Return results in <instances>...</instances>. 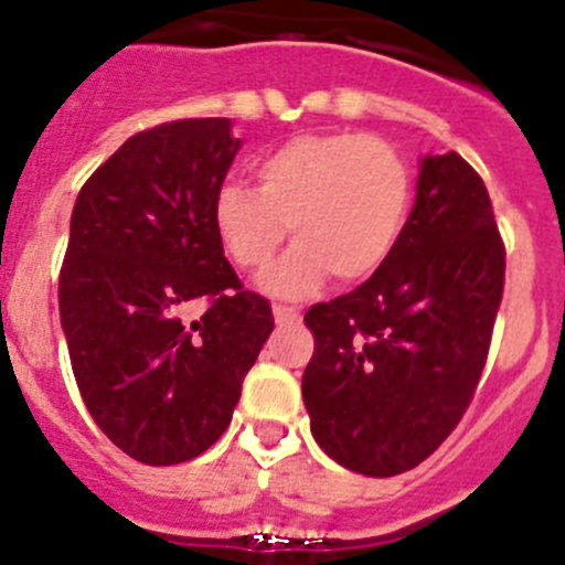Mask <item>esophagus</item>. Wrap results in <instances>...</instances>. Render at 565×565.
I'll return each mask as SVG.
<instances>
[{
    "mask_svg": "<svg viewBox=\"0 0 565 565\" xmlns=\"http://www.w3.org/2000/svg\"><path fill=\"white\" fill-rule=\"evenodd\" d=\"M274 319H277L279 328H291L299 322V311L288 306H274Z\"/></svg>",
    "mask_w": 565,
    "mask_h": 565,
    "instance_id": "34e87169",
    "label": "esophagus"
}]
</instances>
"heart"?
<instances>
[{"label":"heart","instance_id":"heart-1","mask_svg":"<svg viewBox=\"0 0 565 565\" xmlns=\"http://www.w3.org/2000/svg\"><path fill=\"white\" fill-rule=\"evenodd\" d=\"M259 189L226 183L214 198V228L246 271L291 252L263 286L279 297L371 277L396 248L411 212V167L391 141L367 132H313L279 143L257 161Z\"/></svg>","mask_w":565,"mask_h":565}]
</instances>
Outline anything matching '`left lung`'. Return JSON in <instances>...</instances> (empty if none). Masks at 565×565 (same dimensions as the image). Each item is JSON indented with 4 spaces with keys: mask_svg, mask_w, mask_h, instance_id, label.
Instances as JSON below:
<instances>
[{
    "mask_svg": "<svg viewBox=\"0 0 565 565\" xmlns=\"http://www.w3.org/2000/svg\"><path fill=\"white\" fill-rule=\"evenodd\" d=\"M507 248L481 174L424 158L396 248L351 294L308 308L302 398L317 444L387 478L418 467L476 396L503 297Z\"/></svg>",
    "mask_w": 565,
    "mask_h": 565,
    "instance_id": "left-lung-1",
    "label": "left lung"
}]
</instances>
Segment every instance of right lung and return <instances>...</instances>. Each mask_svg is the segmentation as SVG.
<instances>
[{"label":"right lung","instance_id":"right-lung-1","mask_svg":"<svg viewBox=\"0 0 565 565\" xmlns=\"http://www.w3.org/2000/svg\"><path fill=\"white\" fill-rule=\"evenodd\" d=\"M228 118L135 132L89 174L70 217L58 311L78 393L129 458L169 467L226 433L243 379L274 331L214 228L237 154ZM194 298L207 311L194 323Z\"/></svg>","mask_w":565,"mask_h":565}]
</instances>
